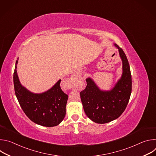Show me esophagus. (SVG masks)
Wrapping results in <instances>:
<instances>
[{"label":"esophagus","mask_w":156,"mask_h":156,"mask_svg":"<svg viewBox=\"0 0 156 156\" xmlns=\"http://www.w3.org/2000/svg\"><path fill=\"white\" fill-rule=\"evenodd\" d=\"M72 82H73V78H71V79H69L68 80V83L69 84H72Z\"/></svg>","instance_id":"obj_1"}]
</instances>
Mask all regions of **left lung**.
Wrapping results in <instances>:
<instances>
[{"mask_svg":"<svg viewBox=\"0 0 156 156\" xmlns=\"http://www.w3.org/2000/svg\"><path fill=\"white\" fill-rule=\"evenodd\" d=\"M122 60L123 73L120 79L110 91H102L90 78L80 93L86 115L97 123H106L119 118L125 110L131 93V75L126 56L117 44Z\"/></svg>","mask_w":156,"mask_h":156,"instance_id":"8db88e82","label":"left lung"}]
</instances>
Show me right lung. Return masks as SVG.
I'll return each instance as SVG.
<instances>
[{"instance_id": "add662e5", "label": "right lung", "mask_w": 156, "mask_h": 156, "mask_svg": "<svg viewBox=\"0 0 156 156\" xmlns=\"http://www.w3.org/2000/svg\"><path fill=\"white\" fill-rule=\"evenodd\" d=\"M18 60L13 73V84L15 95L22 110L32 122L37 125L48 127L58 125L65 116L69 98L61 90V80L46 92L33 93L19 81L16 71Z\"/></svg>"}]
</instances>
